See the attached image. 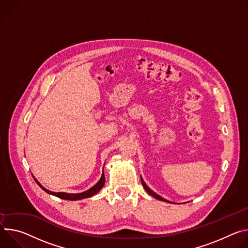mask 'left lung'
Returning a JSON list of instances; mask_svg holds the SVG:
<instances>
[{
	"label": "left lung",
	"instance_id": "8db88e82",
	"mask_svg": "<svg viewBox=\"0 0 248 248\" xmlns=\"http://www.w3.org/2000/svg\"><path fill=\"white\" fill-rule=\"evenodd\" d=\"M141 181H142V184H143V187L145 188V190L148 192V193L151 195V196H153V197H155V199H157V200H160V201H164V202H169L168 200H166L164 198H162V197H160L159 195H157L156 193H155V192L153 191V190H151L148 186H147V184L144 182V180H143V178L141 177Z\"/></svg>",
	"mask_w": 248,
	"mask_h": 248
}]
</instances>
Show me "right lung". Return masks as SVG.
Segmentation results:
<instances>
[{
    "mask_svg": "<svg viewBox=\"0 0 248 248\" xmlns=\"http://www.w3.org/2000/svg\"><path fill=\"white\" fill-rule=\"evenodd\" d=\"M35 179V178H34ZM36 183L45 191L47 192L48 194H51V195H54L56 196L58 198H61V199H64V200H72V201H75V200H80V199H85V198H89V197H92L93 196L94 194H96L97 192L103 187L104 183H105V177H104V174L102 173L99 181L93 186L92 187L91 189L85 191V192H81V193H78V194H70V193H65V192H52V191H49L47 189H45L36 179H35Z\"/></svg>",
    "mask_w": 248,
    "mask_h": 248,
    "instance_id": "obj_1",
    "label": "right lung"
}]
</instances>
